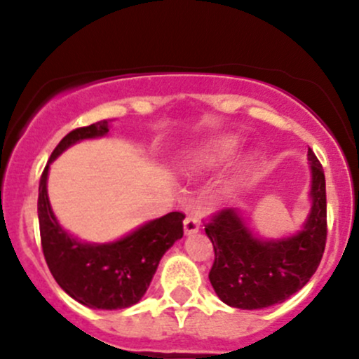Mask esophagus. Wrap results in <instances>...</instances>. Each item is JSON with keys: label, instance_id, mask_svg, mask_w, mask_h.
Instances as JSON below:
<instances>
[{"label": "esophagus", "instance_id": "34e87169", "mask_svg": "<svg viewBox=\"0 0 359 359\" xmlns=\"http://www.w3.org/2000/svg\"><path fill=\"white\" fill-rule=\"evenodd\" d=\"M199 231V221H197V217H194V216H187L185 217V221H184V233L187 234H194V233H197Z\"/></svg>", "mask_w": 359, "mask_h": 359}]
</instances>
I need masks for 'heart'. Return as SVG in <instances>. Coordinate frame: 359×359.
Returning <instances> with one entry per match:
<instances>
[{
  "instance_id": "b5f03b06",
  "label": "heart",
  "mask_w": 359,
  "mask_h": 359,
  "mask_svg": "<svg viewBox=\"0 0 359 359\" xmlns=\"http://www.w3.org/2000/svg\"><path fill=\"white\" fill-rule=\"evenodd\" d=\"M236 148L238 140L234 137H221L212 140L211 143H208V145L191 160L189 172H191V174H196V172H208L212 170V168H217L231 158L234 151H236Z\"/></svg>"
}]
</instances>
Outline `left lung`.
<instances>
[{"label": "left lung", "mask_w": 359, "mask_h": 359, "mask_svg": "<svg viewBox=\"0 0 359 359\" xmlns=\"http://www.w3.org/2000/svg\"><path fill=\"white\" fill-rule=\"evenodd\" d=\"M311 191L306 221L299 231L263 238L245 212L224 209L205 226L214 246L211 285L226 306L243 311L282 304L311 280L325 246V179L314 151L307 150Z\"/></svg>", "instance_id": "left-lung-1"}]
</instances>
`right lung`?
Masks as SVG:
<instances>
[{
  "mask_svg": "<svg viewBox=\"0 0 359 359\" xmlns=\"http://www.w3.org/2000/svg\"><path fill=\"white\" fill-rule=\"evenodd\" d=\"M111 119L77 128L52 151L39 185V222L43 257L62 290L89 309L118 311L135 306L150 287L158 263L182 238V212L143 222L125 236L108 243H89L62 228L48 201V170L57 156L82 140L108 135Z\"/></svg>",
  "mask_w": 359,
  "mask_h": 359,
  "instance_id": "1",
  "label": "right lung"
}]
</instances>
